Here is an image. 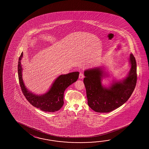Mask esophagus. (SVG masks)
Returning <instances> with one entry per match:
<instances>
[{
    "mask_svg": "<svg viewBox=\"0 0 149 149\" xmlns=\"http://www.w3.org/2000/svg\"><path fill=\"white\" fill-rule=\"evenodd\" d=\"M84 78V74L82 73H80L79 74V79H83Z\"/></svg>",
    "mask_w": 149,
    "mask_h": 149,
    "instance_id": "34e87169",
    "label": "esophagus"
}]
</instances>
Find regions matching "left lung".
I'll return each instance as SVG.
<instances>
[{
	"label": "left lung",
	"instance_id": "8db88e82",
	"mask_svg": "<svg viewBox=\"0 0 149 149\" xmlns=\"http://www.w3.org/2000/svg\"><path fill=\"white\" fill-rule=\"evenodd\" d=\"M130 63L131 68L128 76L123 80L113 82L109 88L102 85L103 77L105 74L102 68H95L85 71L84 83L88 105L92 110L97 112H110L129 99L137 82V65L133 54L130 55Z\"/></svg>",
	"mask_w": 149,
	"mask_h": 149
}]
</instances>
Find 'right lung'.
Wrapping results in <instances>:
<instances>
[{"mask_svg": "<svg viewBox=\"0 0 149 149\" xmlns=\"http://www.w3.org/2000/svg\"><path fill=\"white\" fill-rule=\"evenodd\" d=\"M23 52L18 62V76L21 88L29 102L42 111L53 112L58 111L64 104V92L69 86L75 82L79 77V72H73L58 76L53 83L51 88L43 95H35L26 88L22 79L21 60Z\"/></svg>", "mask_w": 149, "mask_h": 149, "instance_id": "add662e5", "label": "right lung"}]
</instances>
